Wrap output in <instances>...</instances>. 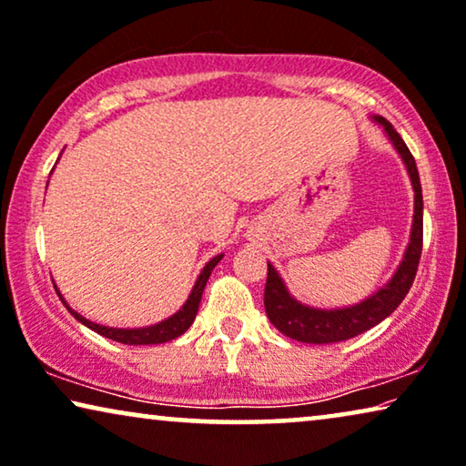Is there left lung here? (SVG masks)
<instances>
[{
    "label": "left lung",
    "instance_id": "8db88e82",
    "mask_svg": "<svg viewBox=\"0 0 466 466\" xmlns=\"http://www.w3.org/2000/svg\"><path fill=\"white\" fill-rule=\"evenodd\" d=\"M376 124H380L387 132V137L397 153L401 155L406 170L410 174L414 187V220H412V233H410V244L403 254L401 265L397 267L393 278L389 283L368 296L366 300L357 302L353 307L342 309H315L309 305H302L288 292L286 283L275 271L271 262H267V286H265V311L271 319L275 328L288 339H294L299 342H309V345H329V342L349 340L357 334H363L366 329L379 326L382 319L395 311L406 299V294L412 288L418 262H420L422 252V187L420 177H418L416 161L412 153L403 143V138L395 132V127L389 124L387 119L380 116H374Z\"/></svg>",
    "mask_w": 466,
    "mask_h": 466
}]
</instances>
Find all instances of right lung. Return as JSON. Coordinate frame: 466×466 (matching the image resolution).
I'll use <instances>...</instances> for the list:
<instances>
[{
	"instance_id": "add662e5",
	"label": "right lung",
	"mask_w": 466,
	"mask_h": 466,
	"mask_svg": "<svg viewBox=\"0 0 466 466\" xmlns=\"http://www.w3.org/2000/svg\"><path fill=\"white\" fill-rule=\"evenodd\" d=\"M222 258V254L214 256V258L208 262L204 267V271L199 273L198 281H195V286L191 289V294H188V299L183 307L178 309L177 313L172 317H167V319L155 323V326H147V328H109V326H100V323H94L90 319H86V317L79 315L77 311H73V309L66 305V300L60 296V292L56 289V294L60 296V300H63V305L69 309V313L76 317L77 321H82L86 328L94 329V332L105 336V339H111L116 342H121V345H161V342H167V340H174L178 339L180 334H185L188 328H191V323L195 319V315H198V309H199V302H201V294H204V288L208 283V278H210L212 268L218 265ZM56 288V286H54Z\"/></svg>"
}]
</instances>
